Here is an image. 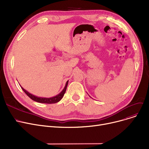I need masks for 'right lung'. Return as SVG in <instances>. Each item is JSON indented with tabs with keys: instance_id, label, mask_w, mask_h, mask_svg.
Here are the masks:
<instances>
[{
	"instance_id": "right-lung-1",
	"label": "right lung",
	"mask_w": 149,
	"mask_h": 149,
	"mask_svg": "<svg viewBox=\"0 0 149 149\" xmlns=\"http://www.w3.org/2000/svg\"><path fill=\"white\" fill-rule=\"evenodd\" d=\"M68 84V81H67V82L66 83L65 88L63 89V91L59 93V94H58L57 95L55 96V97H51V98H43V97H36L33 94H31V93H29L28 91H26L25 89H23L22 87H21V88H22V90L24 91V92L31 99H32L33 100L36 101V102L41 103H46V104H52V103H56L58 102V101H60L61 100V98L63 97L64 94L65 93V92L66 91Z\"/></svg>"
}]
</instances>
